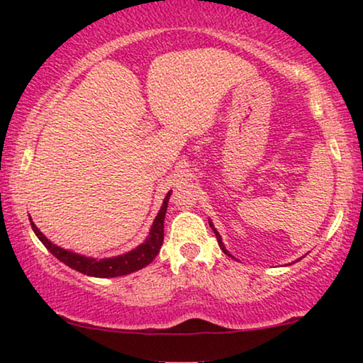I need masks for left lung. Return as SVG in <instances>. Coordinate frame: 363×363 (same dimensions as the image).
<instances>
[{"instance_id": "obj_1", "label": "left lung", "mask_w": 363, "mask_h": 363, "mask_svg": "<svg viewBox=\"0 0 363 363\" xmlns=\"http://www.w3.org/2000/svg\"><path fill=\"white\" fill-rule=\"evenodd\" d=\"M210 226L213 228V231H215V235H216V240H218V245H220V247H221V250H223V252H225V255H228V256H231V255H230V252H228V251H226V247H225V245H223V241H221V236H220V233H218V231L215 230V226H213V225H211V223H210Z\"/></svg>"}]
</instances>
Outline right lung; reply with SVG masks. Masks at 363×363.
<instances>
[{
  "mask_svg": "<svg viewBox=\"0 0 363 363\" xmlns=\"http://www.w3.org/2000/svg\"><path fill=\"white\" fill-rule=\"evenodd\" d=\"M168 200H170V193H168L165 200H163V205L160 208V211H158L155 221H153L150 235H148L145 242L135 247V250L130 252H125V255L117 256V257H108V259H94V257H86V256L76 255V252L62 250V247L52 245V242L38 230L33 221H31V226H33V231L36 233V236L41 240L43 245L46 246L59 261L64 262V264L69 267H72V269L82 272V274L94 276V277L125 276L150 264V262L155 259L158 251H160L162 242H163V220H165Z\"/></svg>",
  "mask_w": 363,
  "mask_h": 363,
  "instance_id": "1",
  "label": "right lung"
}]
</instances>
